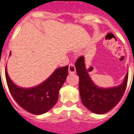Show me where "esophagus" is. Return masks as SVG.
<instances>
[{
	"instance_id": "1",
	"label": "esophagus",
	"mask_w": 134,
	"mask_h": 134,
	"mask_svg": "<svg viewBox=\"0 0 134 134\" xmlns=\"http://www.w3.org/2000/svg\"><path fill=\"white\" fill-rule=\"evenodd\" d=\"M76 73V67L74 64H70L69 65V74H73Z\"/></svg>"
}]
</instances>
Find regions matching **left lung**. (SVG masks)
<instances>
[{
	"label": "left lung",
	"instance_id": "obj_1",
	"mask_svg": "<svg viewBox=\"0 0 134 134\" xmlns=\"http://www.w3.org/2000/svg\"><path fill=\"white\" fill-rule=\"evenodd\" d=\"M75 66L79 76V92L81 100L89 110L95 114H105L120 102L127 87L128 73L120 86L103 89L96 86L90 78L86 70L83 56L78 58Z\"/></svg>",
	"mask_w": 134,
	"mask_h": 134
}]
</instances>
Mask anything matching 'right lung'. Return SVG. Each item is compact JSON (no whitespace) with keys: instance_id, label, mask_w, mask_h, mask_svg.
Listing matches in <instances>:
<instances>
[{"instance_id":"1","label":"right lung","mask_w":134,"mask_h":134,"mask_svg":"<svg viewBox=\"0 0 134 134\" xmlns=\"http://www.w3.org/2000/svg\"><path fill=\"white\" fill-rule=\"evenodd\" d=\"M68 67L67 65L56 69L44 82L29 89L18 87L14 84L5 69L9 90L16 103L27 111L35 115L46 113L57 103L59 90L68 75Z\"/></svg>"}]
</instances>
